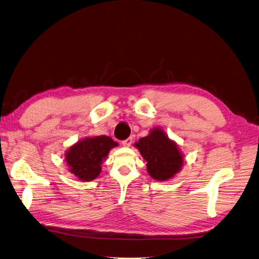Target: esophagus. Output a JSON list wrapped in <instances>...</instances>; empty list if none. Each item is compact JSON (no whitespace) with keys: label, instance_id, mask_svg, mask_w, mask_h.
<instances>
[{"label":"esophagus","instance_id":"esophagus-1","mask_svg":"<svg viewBox=\"0 0 259 259\" xmlns=\"http://www.w3.org/2000/svg\"><path fill=\"white\" fill-rule=\"evenodd\" d=\"M132 142H133L132 137H128V138L125 139V141H123V142H122V145H123L124 147H130V146L132 145Z\"/></svg>","mask_w":259,"mask_h":259}]
</instances>
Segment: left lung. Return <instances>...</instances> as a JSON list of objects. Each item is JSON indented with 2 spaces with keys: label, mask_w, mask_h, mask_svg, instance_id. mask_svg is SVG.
I'll list each match as a JSON object with an SVG mask.
<instances>
[{
  "label": "left lung",
  "mask_w": 259,
  "mask_h": 259,
  "mask_svg": "<svg viewBox=\"0 0 259 259\" xmlns=\"http://www.w3.org/2000/svg\"><path fill=\"white\" fill-rule=\"evenodd\" d=\"M135 147L147 162V171L156 181H167L181 171L184 158L178 145L159 127L142 137Z\"/></svg>",
  "instance_id": "obj_1"
}]
</instances>
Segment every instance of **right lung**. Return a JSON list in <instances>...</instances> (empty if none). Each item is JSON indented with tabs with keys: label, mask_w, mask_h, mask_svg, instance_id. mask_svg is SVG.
Instances as JSON below:
<instances>
[{
	"label": "right lung",
	"mask_w": 259,
	"mask_h": 259,
	"mask_svg": "<svg viewBox=\"0 0 259 259\" xmlns=\"http://www.w3.org/2000/svg\"><path fill=\"white\" fill-rule=\"evenodd\" d=\"M117 143L109 136L86 137L73 145L65 153L69 172L80 181L89 182L99 177L101 165Z\"/></svg>",
	"instance_id": "1"
}]
</instances>
